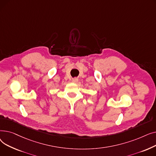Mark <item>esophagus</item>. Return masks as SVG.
Segmentation results:
<instances>
[{"mask_svg": "<svg viewBox=\"0 0 156 156\" xmlns=\"http://www.w3.org/2000/svg\"><path fill=\"white\" fill-rule=\"evenodd\" d=\"M72 81H73V82H75V83H76L77 81H78V79L77 78H73L72 79Z\"/></svg>", "mask_w": 156, "mask_h": 156, "instance_id": "esophagus-1", "label": "esophagus"}]
</instances>
